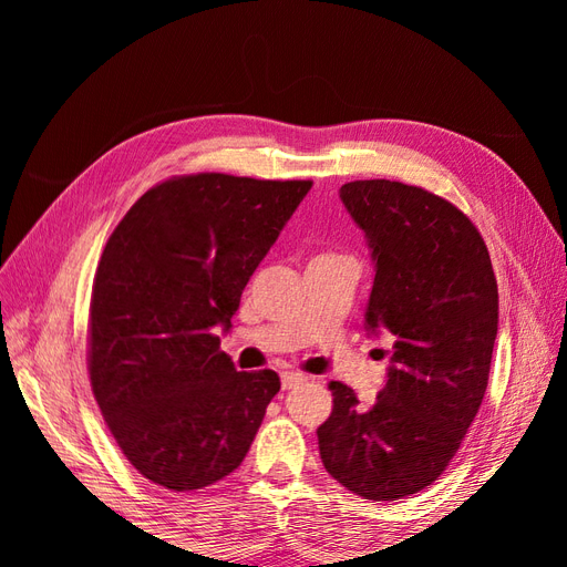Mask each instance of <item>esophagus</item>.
<instances>
[{"label": "esophagus", "mask_w": 567, "mask_h": 567, "mask_svg": "<svg viewBox=\"0 0 567 567\" xmlns=\"http://www.w3.org/2000/svg\"><path fill=\"white\" fill-rule=\"evenodd\" d=\"M305 381H307V375L300 373V371H290V369L281 371V388H284V390L296 388V385H300V383H305Z\"/></svg>", "instance_id": "1"}]
</instances>
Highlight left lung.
<instances>
[{
  "mask_svg": "<svg viewBox=\"0 0 567 567\" xmlns=\"http://www.w3.org/2000/svg\"><path fill=\"white\" fill-rule=\"evenodd\" d=\"M340 198L375 260L367 326L394 346L369 406L346 383L329 385L319 454L342 487L398 502L444 473L483 404L499 290L483 236L447 198L390 179L348 182Z\"/></svg>",
  "mask_w": 567,
  "mask_h": 567,
  "instance_id": "left-lung-1",
  "label": "left lung"
}]
</instances>
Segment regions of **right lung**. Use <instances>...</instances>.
Here are the masks:
<instances>
[{"label": "right lung", "mask_w": 567, "mask_h": 567, "mask_svg": "<svg viewBox=\"0 0 567 567\" xmlns=\"http://www.w3.org/2000/svg\"><path fill=\"white\" fill-rule=\"evenodd\" d=\"M310 179L169 177L136 200L94 274L87 371L120 452L151 483L203 489L241 466L277 371H236L231 326L257 265Z\"/></svg>", "instance_id": "1"}]
</instances>
